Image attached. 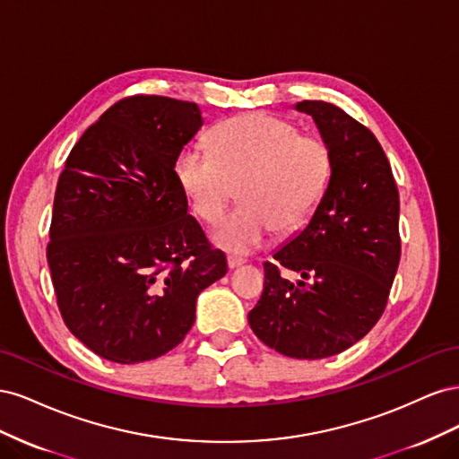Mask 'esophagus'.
<instances>
[{"instance_id": "1", "label": "esophagus", "mask_w": 459, "mask_h": 459, "mask_svg": "<svg viewBox=\"0 0 459 459\" xmlns=\"http://www.w3.org/2000/svg\"><path fill=\"white\" fill-rule=\"evenodd\" d=\"M245 264V260L243 258H235V256H228V266L231 268V270H235V268H239V266H243Z\"/></svg>"}]
</instances>
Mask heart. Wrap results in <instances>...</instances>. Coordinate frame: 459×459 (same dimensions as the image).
I'll list each match as a JSON object with an SVG mask.
<instances>
[{
  "label": "heart",
  "mask_w": 459,
  "mask_h": 459,
  "mask_svg": "<svg viewBox=\"0 0 459 459\" xmlns=\"http://www.w3.org/2000/svg\"><path fill=\"white\" fill-rule=\"evenodd\" d=\"M212 151L187 143L176 157V178L193 211L216 221L235 197L241 204L212 231L233 255H248L268 235L300 230L322 203L333 170L322 137L299 134L293 122L268 113L235 117L212 132Z\"/></svg>",
  "instance_id": "b5f03b06"
}]
</instances>
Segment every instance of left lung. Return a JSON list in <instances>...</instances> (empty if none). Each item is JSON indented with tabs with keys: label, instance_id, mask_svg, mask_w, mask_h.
Here are the masks:
<instances>
[{
	"label": "left lung",
	"instance_id": "1",
	"mask_svg": "<svg viewBox=\"0 0 459 459\" xmlns=\"http://www.w3.org/2000/svg\"><path fill=\"white\" fill-rule=\"evenodd\" d=\"M329 145L333 170L317 211L264 264V290L248 325L289 358L335 356L381 317L400 262L398 189L366 126L325 101H300ZM297 271L293 284L279 273Z\"/></svg>",
	"mask_w": 459,
	"mask_h": 459
}]
</instances>
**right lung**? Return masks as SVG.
I'll return each mask as SVG.
<instances>
[{"label":"right lung","mask_w":459,"mask_h":459,"mask_svg":"<svg viewBox=\"0 0 459 459\" xmlns=\"http://www.w3.org/2000/svg\"><path fill=\"white\" fill-rule=\"evenodd\" d=\"M203 126L197 103L134 95L73 147L53 201L48 264L66 327L117 364L184 341L201 290L228 272L176 178Z\"/></svg>","instance_id":"right-lung-1"}]
</instances>
